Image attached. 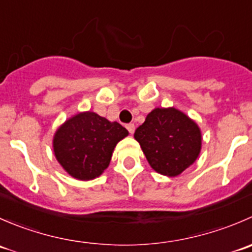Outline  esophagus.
<instances>
[{
  "instance_id": "obj_1",
  "label": "esophagus",
  "mask_w": 252,
  "mask_h": 252,
  "mask_svg": "<svg viewBox=\"0 0 252 252\" xmlns=\"http://www.w3.org/2000/svg\"><path fill=\"white\" fill-rule=\"evenodd\" d=\"M126 128L128 129V131H129V133H130V134H133V133H134V130H135V126H134L133 123H129V124H126Z\"/></svg>"
}]
</instances>
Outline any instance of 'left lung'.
Returning <instances> with one entry per match:
<instances>
[{
    "instance_id": "8db88e82",
    "label": "left lung",
    "mask_w": 252,
    "mask_h": 252,
    "mask_svg": "<svg viewBox=\"0 0 252 252\" xmlns=\"http://www.w3.org/2000/svg\"><path fill=\"white\" fill-rule=\"evenodd\" d=\"M134 138L150 166L168 177L185 171L201 150V131L197 124L175 108H155L150 112Z\"/></svg>"
}]
</instances>
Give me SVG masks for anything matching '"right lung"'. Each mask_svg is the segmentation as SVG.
Masks as SVG:
<instances>
[{"label": "right lung", "mask_w": 252, "mask_h": 252, "mask_svg": "<svg viewBox=\"0 0 252 252\" xmlns=\"http://www.w3.org/2000/svg\"><path fill=\"white\" fill-rule=\"evenodd\" d=\"M128 130L94 112H83L60 126L53 138V151L61 166L72 177L90 180L108 167L117 142Z\"/></svg>", "instance_id": "right-lung-1"}]
</instances>
